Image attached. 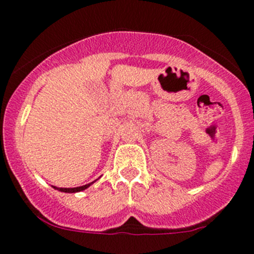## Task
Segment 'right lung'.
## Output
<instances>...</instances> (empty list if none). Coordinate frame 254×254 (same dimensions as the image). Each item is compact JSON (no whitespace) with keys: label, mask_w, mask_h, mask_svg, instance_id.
Returning <instances> with one entry per match:
<instances>
[{"label":"right lung","mask_w":254,"mask_h":254,"mask_svg":"<svg viewBox=\"0 0 254 254\" xmlns=\"http://www.w3.org/2000/svg\"><path fill=\"white\" fill-rule=\"evenodd\" d=\"M91 183H89V185H85V186H81V187H76V188H57V190H60L61 192H67V193H73V192H80V190H86L89 186H90ZM56 188V187H55Z\"/></svg>","instance_id":"right-lung-1"}]
</instances>
